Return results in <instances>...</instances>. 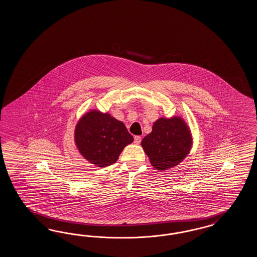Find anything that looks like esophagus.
<instances>
[{"mask_svg": "<svg viewBox=\"0 0 257 257\" xmlns=\"http://www.w3.org/2000/svg\"><path fill=\"white\" fill-rule=\"evenodd\" d=\"M136 144H140V142H141V138H140V136H137V137H135V141H134Z\"/></svg>", "mask_w": 257, "mask_h": 257, "instance_id": "obj_1", "label": "esophagus"}]
</instances>
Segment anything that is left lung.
Returning a JSON list of instances; mask_svg holds the SVG:
<instances>
[{
    "instance_id": "obj_1",
    "label": "left lung",
    "mask_w": 257,
    "mask_h": 257,
    "mask_svg": "<svg viewBox=\"0 0 257 257\" xmlns=\"http://www.w3.org/2000/svg\"><path fill=\"white\" fill-rule=\"evenodd\" d=\"M193 139L189 126L179 116L159 117L152 132L142 141L141 146L156 170L166 171L178 166L189 154Z\"/></svg>"
}]
</instances>
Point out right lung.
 Returning <instances> with one entry per match:
<instances>
[{
    "mask_svg": "<svg viewBox=\"0 0 257 257\" xmlns=\"http://www.w3.org/2000/svg\"><path fill=\"white\" fill-rule=\"evenodd\" d=\"M133 141L122 121L96 109L83 115L74 130V142L80 155L100 168L116 163L120 153Z\"/></svg>",
    "mask_w": 257,
    "mask_h": 257,
    "instance_id": "add662e5",
    "label": "right lung"
}]
</instances>
